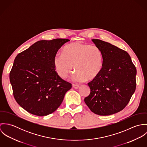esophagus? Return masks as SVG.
Segmentation results:
<instances>
[{
    "label": "esophagus",
    "instance_id": "obj_1",
    "mask_svg": "<svg viewBox=\"0 0 147 147\" xmlns=\"http://www.w3.org/2000/svg\"><path fill=\"white\" fill-rule=\"evenodd\" d=\"M72 86H73V88H74L75 89H78V88H79V85H78V84H73Z\"/></svg>",
    "mask_w": 147,
    "mask_h": 147
}]
</instances>
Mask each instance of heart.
I'll list each match as a JSON object with an SVG mask.
<instances>
[{
	"instance_id": "1",
	"label": "heart",
	"mask_w": 147,
	"mask_h": 147,
	"mask_svg": "<svg viewBox=\"0 0 147 147\" xmlns=\"http://www.w3.org/2000/svg\"><path fill=\"white\" fill-rule=\"evenodd\" d=\"M103 62V54L98 46L79 42L67 45L63 53H57L53 59L55 72L63 79L73 72L74 65L76 81L95 79L102 69Z\"/></svg>"
}]
</instances>
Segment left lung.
Listing matches in <instances>:
<instances>
[{"label": "left lung", "mask_w": 147, "mask_h": 147, "mask_svg": "<svg viewBox=\"0 0 147 147\" xmlns=\"http://www.w3.org/2000/svg\"><path fill=\"white\" fill-rule=\"evenodd\" d=\"M92 41L103 54L99 75L88 84L89 95L85 104L96 114L110 115L122 110L135 91L136 68L128 53L98 39Z\"/></svg>", "instance_id": "1"}]
</instances>
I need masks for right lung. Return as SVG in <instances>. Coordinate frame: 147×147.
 Returning <instances> with one entry per match:
<instances>
[{"label": "right lung", "instance_id": "add662e5", "mask_svg": "<svg viewBox=\"0 0 147 147\" xmlns=\"http://www.w3.org/2000/svg\"><path fill=\"white\" fill-rule=\"evenodd\" d=\"M69 41L41 40L15 58L9 80L15 100L28 112L37 116L53 113L72 88V84L58 75L53 64L58 50Z\"/></svg>", "mask_w": 147, "mask_h": 147}]
</instances>
